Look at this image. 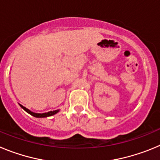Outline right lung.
Here are the masks:
<instances>
[{
    "label": "right lung",
    "instance_id": "add662e5",
    "mask_svg": "<svg viewBox=\"0 0 160 160\" xmlns=\"http://www.w3.org/2000/svg\"><path fill=\"white\" fill-rule=\"evenodd\" d=\"M21 107H22V108H23L24 110H25L26 112H28L29 114H30L31 115H32V116L34 117H37V118H45V117H49V116H52V115H53V114H57L58 112V110H57V111H49V112L47 113H43V114H38V113H34V112H32V111H30L29 110V109H27L26 107H23L22 105H20Z\"/></svg>",
    "mask_w": 160,
    "mask_h": 160
}]
</instances>
